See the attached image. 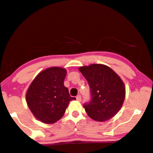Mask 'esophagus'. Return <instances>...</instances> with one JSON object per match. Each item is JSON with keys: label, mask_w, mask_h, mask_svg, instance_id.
I'll return each instance as SVG.
<instances>
[{"label": "esophagus", "mask_w": 153, "mask_h": 153, "mask_svg": "<svg viewBox=\"0 0 153 153\" xmlns=\"http://www.w3.org/2000/svg\"><path fill=\"white\" fill-rule=\"evenodd\" d=\"M76 99H77V101H81V99H82L81 96H80V95H78V96H76Z\"/></svg>", "instance_id": "obj_1"}]
</instances>
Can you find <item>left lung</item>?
Here are the masks:
<instances>
[{
    "mask_svg": "<svg viewBox=\"0 0 153 153\" xmlns=\"http://www.w3.org/2000/svg\"><path fill=\"white\" fill-rule=\"evenodd\" d=\"M79 71L91 89L90 102L83 104L87 114L97 122L114 117L125 99V86L120 77L109 67L101 64L80 67Z\"/></svg>",
    "mask_w": 153,
    "mask_h": 153,
    "instance_id": "8db88e82",
    "label": "left lung"
}]
</instances>
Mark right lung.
Instances as JSON below:
<instances>
[{"instance_id":"right-lung-1","label":"right lung","mask_w":153,"mask_h":153,"mask_svg":"<svg viewBox=\"0 0 153 153\" xmlns=\"http://www.w3.org/2000/svg\"><path fill=\"white\" fill-rule=\"evenodd\" d=\"M67 71L52 67L36 75L28 88L26 100L29 109L40 122L53 124L64 115L70 101L75 98L70 96L64 85Z\"/></svg>"}]
</instances>
